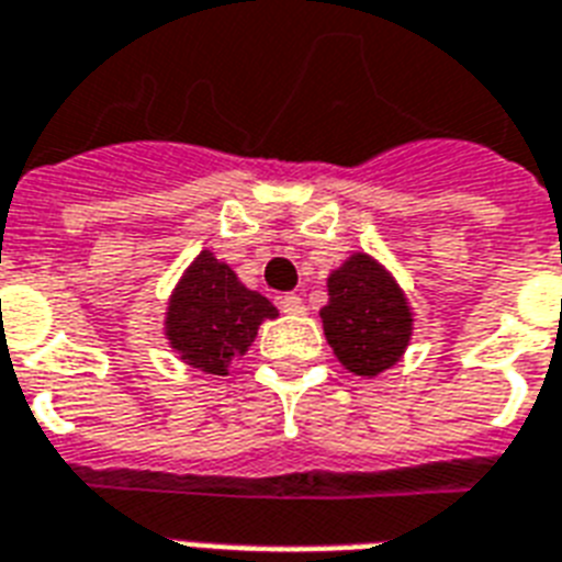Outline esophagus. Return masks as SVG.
Returning <instances> with one entry per match:
<instances>
[{"label": "esophagus", "mask_w": 562, "mask_h": 562, "mask_svg": "<svg viewBox=\"0 0 562 562\" xmlns=\"http://www.w3.org/2000/svg\"><path fill=\"white\" fill-rule=\"evenodd\" d=\"M280 310L285 312V315H303L306 306H303V297H300V294H282Z\"/></svg>", "instance_id": "1"}]
</instances>
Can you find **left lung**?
<instances>
[{"label": "left lung", "instance_id": "obj_1", "mask_svg": "<svg viewBox=\"0 0 562 562\" xmlns=\"http://www.w3.org/2000/svg\"><path fill=\"white\" fill-rule=\"evenodd\" d=\"M327 291L321 321L341 366L359 376H376L404 357L413 336V310L383 265L368 252H353L329 273Z\"/></svg>", "mask_w": 562, "mask_h": 562}]
</instances>
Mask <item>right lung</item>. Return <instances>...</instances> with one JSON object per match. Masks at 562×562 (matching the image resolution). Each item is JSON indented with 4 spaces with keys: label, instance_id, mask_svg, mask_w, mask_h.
Instances as JSON below:
<instances>
[{
    "label": "right lung",
    "instance_id": "1",
    "mask_svg": "<svg viewBox=\"0 0 562 562\" xmlns=\"http://www.w3.org/2000/svg\"><path fill=\"white\" fill-rule=\"evenodd\" d=\"M268 318H277L271 300L247 289L229 265L203 250L170 294L165 336L188 366L224 376Z\"/></svg>",
    "mask_w": 562,
    "mask_h": 562
}]
</instances>
